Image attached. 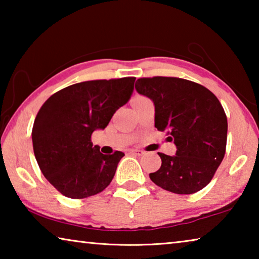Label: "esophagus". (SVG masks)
<instances>
[{"instance_id": "1", "label": "esophagus", "mask_w": 259, "mask_h": 259, "mask_svg": "<svg viewBox=\"0 0 259 259\" xmlns=\"http://www.w3.org/2000/svg\"><path fill=\"white\" fill-rule=\"evenodd\" d=\"M130 153H131V154H135V155H138V156H142V155L145 154V152L142 151V150H137V148H136V150H130Z\"/></svg>"}]
</instances>
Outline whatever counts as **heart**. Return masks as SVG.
Wrapping results in <instances>:
<instances>
[{
	"label": "heart",
	"mask_w": 259,
	"mask_h": 259,
	"mask_svg": "<svg viewBox=\"0 0 259 259\" xmlns=\"http://www.w3.org/2000/svg\"><path fill=\"white\" fill-rule=\"evenodd\" d=\"M136 98H142V97H136ZM136 98H135V99H136Z\"/></svg>",
	"instance_id": "obj_1"
}]
</instances>
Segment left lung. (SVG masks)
I'll return each mask as SVG.
<instances>
[{
  "label": "left lung",
  "mask_w": 259,
  "mask_h": 259,
  "mask_svg": "<svg viewBox=\"0 0 259 259\" xmlns=\"http://www.w3.org/2000/svg\"><path fill=\"white\" fill-rule=\"evenodd\" d=\"M136 90L153 100L155 128L168 131L176 155L157 153L161 166L151 181L176 194H192L211 181L224 159L227 117L216 96L199 83L179 77H142Z\"/></svg>",
  "instance_id": "8db88e82"
}]
</instances>
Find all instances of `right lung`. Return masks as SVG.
I'll use <instances>...</instances> for the list:
<instances>
[{
    "instance_id": "right-lung-1",
    "label": "right lung",
    "mask_w": 259,
    "mask_h": 259,
    "mask_svg": "<svg viewBox=\"0 0 259 259\" xmlns=\"http://www.w3.org/2000/svg\"><path fill=\"white\" fill-rule=\"evenodd\" d=\"M136 77L85 81L57 91L35 117L32 140L42 174L61 194L84 199L104 191L124 156L103 154L91 135L130 99Z\"/></svg>"
}]
</instances>
